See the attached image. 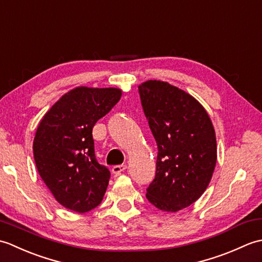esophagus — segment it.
Returning a JSON list of instances; mask_svg holds the SVG:
<instances>
[{"mask_svg":"<svg viewBox=\"0 0 262 262\" xmlns=\"http://www.w3.org/2000/svg\"><path fill=\"white\" fill-rule=\"evenodd\" d=\"M127 169V166L125 164H121V165H115L113 168V173L114 174H120L121 172H124Z\"/></svg>","mask_w":262,"mask_h":262,"instance_id":"34e87169","label":"esophagus"}]
</instances>
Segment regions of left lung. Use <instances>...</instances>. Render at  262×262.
I'll list each match as a JSON object with an SVG mask.
<instances>
[{
    "label": "left lung",
    "instance_id": "8db88e82",
    "mask_svg": "<svg viewBox=\"0 0 262 262\" xmlns=\"http://www.w3.org/2000/svg\"><path fill=\"white\" fill-rule=\"evenodd\" d=\"M138 91L159 149L146 198L157 208L176 213L209 185L217 159L214 126L196 99L168 82L149 80Z\"/></svg>",
    "mask_w": 262,
    "mask_h": 262
}]
</instances>
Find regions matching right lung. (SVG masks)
<instances>
[{
	"label": "right lung",
	"mask_w": 262,
	"mask_h": 262,
	"mask_svg": "<svg viewBox=\"0 0 262 262\" xmlns=\"http://www.w3.org/2000/svg\"><path fill=\"white\" fill-rule=\"evenodd\" d=\"M120 97L116 88H75L47 111L37 128L32 146L37 170L65 208L85 213L101 203L110 171L96 159L92 128Z\"/></svg>",
	"instance_id": "1"
}]
</instances>
